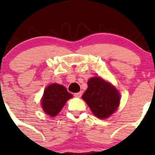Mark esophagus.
<instances>
[{
    "label": "esophagus",
    "instance_id": "1",
    "mask_svg": "<svg viewBox=\"0 0 155 155\" xmlns=\"http://www.w3.org/2000/svg\"><path fill=\"white\" fill-rule=\"evenodd\" d=\"M74 95L75 96V97H80L81 96V92H76V93H74Z\"/></svg>",
    "mask_w": 155,
    "mask_h": 155
}]
</instances>
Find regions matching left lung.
<instances>
[{
    "label": "left lung",
    "instance_id": "left-lung-1",
    "mask_svg": "<svg viewBox=\"0 0 155 155\" xmlns=\"http://www.w3.org/2000/svg\"><path fill=\"white\" fill-rule=\"evenodd\" d=\"M87 85L83 100L97 118H108L120 105V96L117 90L100 77L90 79Z\"/></svg>",
    "mask_w": 155,
    "mask_h": 155
}]
</instances>
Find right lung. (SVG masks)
<instances>
[{
	"label": "right lung",
	"instance_id": "1",
	"mask_svg": "<svg viewBox=\"0 0 155 155\" xmlns=\"http://www.w3.org/2000/svg\"><path fill=\"white\" fill-rule=\"evenodd\" d=\"M72 97L65 87L52 84L46 88L41 100L43 110L51 117H54L61 111L66 101Z\"/></svg>",
	"mask_w": 155,
	"mask_h": 155
}]
</instances>
